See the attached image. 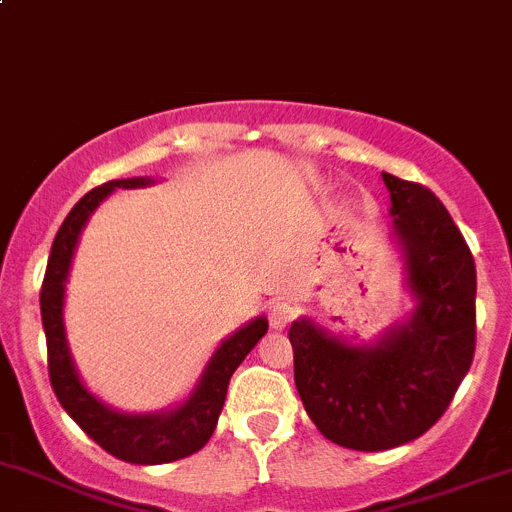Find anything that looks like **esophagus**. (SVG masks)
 Listing matches in <instances>:
<instances>
[{"mask_svg": "<svg viewBox=\"0 0 512 512\" xmlns=\"http://www.w3.org/2000/svg\"><path fill=\"white\" fill-rule=\"evenodd\" d=\"M267 319H270V326L273 329H283L290 321L296 319V306L290 301H273L270 308H267Z\"/></svg>", "mask_w": 512, "mask_h": 512, "instance_id": "34e87169", "label": "esophagus"}]
</instances>
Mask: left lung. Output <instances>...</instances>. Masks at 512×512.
<instances>
[{
    "label": "left lung",
    "mask_w": 512,
    "mask_h": 512,
    "mask_svg": "<svg viewBox=\"0 0 512 512\" xmlns=\"http://www.w3.org/2000/svg\"><path fill=\"white\" fill-rule=\"evenodd\" d=\"M382 181L416 298L411 319L362 347L311 319L288 331L303 408L326 439L357 451H385L426 434L469 372L477 334L474 257L446 206L421 183L390 173Z\"/></svg>",
    "instance_id": "8db88e82"
}]
</instances>
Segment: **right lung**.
Instances as JSON below:
<instances>
[{
    "instance_id": "obj_1",
    "label": "right lung",
    "mask_w": 512,
    "mask_h": 512,
    "mask_svg": "<svg viewBox=\"0 0 512 512\" xmlns=\"http://www.w3.org/2000/svg\"><path fill=\"white\" fill-rule=\"evenodd\" d=\"M150 183L153 178H122V181H109L99 188H91L84 199L73 206L66 222L55 234L43 288H40V313H43L45 342H48V375L55 398L61 400L68 416L84 428L101 449L130 464L176 462L199 451L214 434L234 370L242 365V359L255 349V344L267 331L265 316H257L255 321L224 339L214 357L209 359L199 385L178 408H170V411L145 413V416L119 413L84 388V382L73 367L66 329H63V296H66V280L78 245V234L86 227L96 206L107 199L114 188H140Z\"/></svg>"
}]
</instances>
